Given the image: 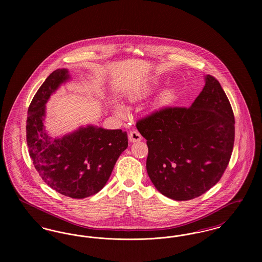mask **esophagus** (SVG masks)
Here are the masks:
<instances>
[{"label":"esophagus","mask_w":262,"mask_h":262,"mask_svg":"<svg viewBox=\"0 0 262 262\" xmlns=\"http://www.w3.org/2000/svg\"><path fill=\"white\" fill-rule=\"evenodd\" d=\"M141 138H142L141 135L137 130H133L128 134V139L130 142H137V141L141 140Z\"/></svg>","instance_id":"obj_1"}]
</instances>
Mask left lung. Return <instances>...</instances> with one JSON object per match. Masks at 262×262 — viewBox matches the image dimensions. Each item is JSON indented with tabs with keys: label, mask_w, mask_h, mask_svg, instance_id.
<instances>
[{
	"label": "left lung",
	"mask_w": 262,
	"mask_h": 262,
	"mask_svg": "<svg viewBox=\"0 0 262 262\" xmlns=\"http://www.w3.org/2000/svg\"><path fill=\"white\" fill-rule=\"evenodd\" d=\"M189 108L167 107L139 120L147 141L146 170L154 187L174 200L200 196L215 186L229 164L235 118L219 81L212 75Z\"/></svg>",
	"instance_id": "1"
}]
</instances>
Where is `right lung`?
<instances>
[{"label":"right lung","instance_id":"add662e5","mask_svg":"<svg viewBox=\"0 0 262 262\" xmlns=\"http://www.w3.org/2000/svg\"><path fill=\"white\" fill-rule=\"evenodd\" d=\"M70 78L67 69H58L38 89L27 111L26 141L42 180L62 195L79 200L97 193L106 185L127 147V135L122 129L88 125L63 137H50L44 125L45 105Z\"/></svg>","mask_w":262,"mask_h":262}]
</instances>
